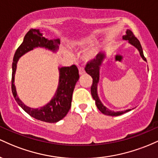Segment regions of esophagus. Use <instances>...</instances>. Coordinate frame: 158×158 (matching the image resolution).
<instances>
[{
	"instance_id": "34e87169",
	"label": "esophagus",
	"mask_w": 158,
	"mask_h": 158,
	"mask_svg": "<svg viewBox=\"0 0 158 158\" xmlns=\"http://www.w3.org/2000/svg\"><path fill=\"white\" fill-rule=\"evenodd\" d=\"M79 75H80V76L84 75V74L85 73V71L84 69L81 68H79Z\"/></svg>"
}]
</instances>
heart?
<instances>
[{
    "label": "heart",
    "instance_id": "heart-1",
    "mask_svg": "<svg viewBox=\"0 0 158 158\" xmlns=\"http://www.w3.org/2000/svg\"><path fill=\"white\" fill-rule=\"evenodd\" d=\"M96 41H97V37L96 36H84V37L74 39L70 41L69 47L74 51L85 50L81 58L83 61L88 63L95 60L99 51H100L101 48H102L100 44H95ZM64 53L68 57H71L72 56V54L68 51H65Z\"/></svg>",
    "mask_w": 158,
    "mask_h": 158
}]
</instances>
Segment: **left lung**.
I'll return each mask as SVG.
<instances>
[{
	"label": "left lung",
	"mask_w": 158,
	"mask_h": 158,
	"mask_svg": "<svg viewBox=\"0 0 158 158\" xmlns=\"http://www.w3.org/2000/svg\"><path fill=\"white\" fill-rule=\"evenodd\" d=\"M123 40L125 41H128V42L130 44H131L132 46L135 47V48L137 49L139 52V55H140L141 58L144 61H146V59L145 58L144 55H143V49L141 47L140 43H139V40L135 37V35L133 34L130 30H127L126 32V35L123 36ZM107 58L106 53H100L98 54L97 57L96 58L95 60L90 61V63H88L85 67V71L88 74H89L90 77L93 79V84H92L91 88H90V92H91V95L93 99L95 100V103L97 105V108L102 112V114H106V115L108 116H119L121 114H123L126 112L130 111L131 109H127L125 110H121V111H114L108 109V108H106L104 105L102 104V102H101V100L99 99V96H98V92H97V86L98 83L99 81V77H100V68L103 64V61H105Z\"/></svg>",
	"instance_id": "obj_1"
}]
</instances>
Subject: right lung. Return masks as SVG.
Returning <instances> with one entry per match:
<instances>
[{
	"label": "right lung",
	"instance_id": "obj_1",
	"mask_svg": "<svg viewBox=\"0 0 158 158\" xmlns=\"http://www.w3.org/2000/svg\"><path fill=\"white\" fill-rule=\"evenodd\" d=\"M60 40L49 39L43 35L39 30L31 29L23 38V41L15 51L12 62V91L19 106L29 115L46 123H57L67 115L71 106L72 95L76 83L79 79V70L76 65L59 68V85L51 100L44 106L38 108L27 106L18 96L15 85V75L19 59L35 48H44L53 52L59 50Z\"/></svg>",
	"mask_w": 158,
	"mask_h": 158
}]
</instances>
